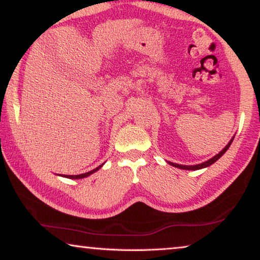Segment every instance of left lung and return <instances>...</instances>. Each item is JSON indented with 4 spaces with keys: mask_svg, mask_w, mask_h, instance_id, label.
<instances>
[{
    "mask_svg": "<svg viewBox=\"0 0 260 260\" xmlns=\"http://www.w3.org/2000/svg\"><path fill=\"white\" fill-rule=\"evenodd\" d=\"M233 141H234V137L231 138V141H230L229 143H228V145L224 147V149H223V150L221 151V152H219L218 154L215 155V157H213L211 159H209V160H207V161L202 162V164H198V165H191V166H187V165H179V164H174V162H171V161H169V164H170V165H172V166L178 167V169H181V170H191V171H195V170H201V169H205V167H208V166H210V165H213V164H214L215 161L218 160V159L221 158L222 155L226 152V150L229 149V146L231 145V143H233Z\"/></svg>",
    "mask_w": 260,
    "mask_h": 260,
    "instance_id": "1",
    "label": "left lung"
}]
</instances>
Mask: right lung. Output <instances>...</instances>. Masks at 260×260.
Segmentation results:
<instances>
[{
  "label": "right lung",
  "mask_w": 260,
  "mask_h": 260,
  "mask_svg": "<svg viewBox=\"0 0 260 260\" xmlns=\"http://www.w3.org/2000/svg\"><path fill=\"white\" fill-rule=\"evenodd\" d=\"M103 166V164L102 165H100L99 167H96V169H94V170H91V171H89V172H87V173H83V174H79V175H63V174H60L61 177H65V178H70V179H82V178H86V177H88V175H90V174H93L94 172H96L98 170H100L101 169V167Z\"/></svg>",
  "instance_id": "right-lung-1"
}]
</instances>
